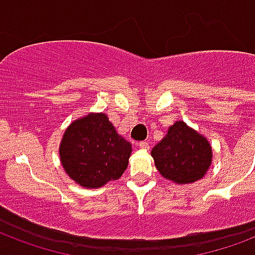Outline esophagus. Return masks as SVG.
<instances>
[{
  "label": "esophagus",
  "instance_id": "obj_1",
  "mask_svg": "<svg viewBox=\"0 0 255 255\" xmlns=\"http://www.w3.org/2000/svg\"><path fill=\"white\" fill-rule=\"evenodd\" d=\"M139 148L141 149V151H149V144L147 143V141H141V143L139 144Z\"/></svg>",
  "mask_w": 255,
  "mask_h": 255
}]
</instances>
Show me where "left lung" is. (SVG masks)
<instances>
[{
  "label": "left lung",
  "mask_w": 255,
  "mask_h": 255,
  "mask_svg": "<svg viewBox=\"0 0 255 255\" xmlns=\"http://www.w3.org/2000/svg\"><path fill=\"white\" fill-rule=\"evenodd\" d=\"M151 156L163 177L176 184H192L206 174L213 149L205 136L177 120L153 147Z\"/></svg>",
  "instance_id": "1"
}]
</instances>
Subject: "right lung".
<instances>
[{
    "label": "right lung",
    "mask_w": 255,
    "mask_h": 255,
    "mask_svg": "<svg viewBox=\"0 0 255 255\" xmlns=\"http://www.w3.org/2000/svg\"><path fill=\"white\" fill-rule=\"evenodd\" d=\"M132 145L103 112H90L66 128L59 144L62 167L83 188L96 189L122 177Z\"/></svg>",
    "instance_id": "right-lung-1"
}]
</instances>
